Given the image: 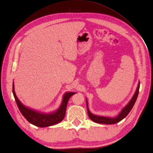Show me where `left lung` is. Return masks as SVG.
Wrapping results in <instances>:
<instances>
[{
	"instance_id": "8db88e82",
	"label": "left lung",
	"mask_w": 153,
	"mask_h": 153,
	"mask_svg": "<svg viewBox=\"0 0 153 153\" xmlns=\"http://www.w3.org/2000/svg\"><path fill=\"white\" fill-rule=\"evenodd\" d=\"M139 89H140V82L138 83V87L136 90L135 93L133 95V97L131 98V100L130 101L128 102V104L125 106L124 108L122 110L121 112L114 118H111V117H103V116H100V115H96L93 114H91L89 111L88 107V101L86 100V106H87V111H88V114L89 119H90L91 120L96 123H103V124H114L120 121H121L122 119H123L125 117H126L131 109L133 108V107L137 99L138 95L139 93Z\"/></svg>"
}]
</instances>
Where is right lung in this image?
I'll use <instances>...</instances> for the list:
<instances>
[{
    "mask_svg": "<svg viewBox=\"0 0 153 153\" xmlns=\"http://www.w3.org/2000/svg\"><path fill=\"white\" fill-rule=\"evenodd\" d=\"M13 94L15 97V101L22 115L25 117V118L31 124L39 127H46L52 126L53 125L59 123L64 119L68 101L70 97L75 94V93L68 92L66 93L64 97H63V101L59 109L53 113L51 114H42L39 112L35 111L31 109L28 107L24 105L18 99L16 96L14 90V83H13Z\"/></svg>",
    "mask_w": 153,
    "mask_h": 153,
    "instance_id": "obj_1",
    "label": "right lung"
}]
</instances>
